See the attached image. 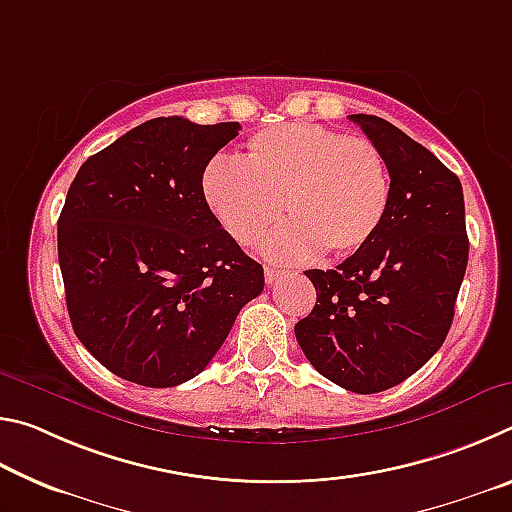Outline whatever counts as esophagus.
Masks as SVG:
<instances>
[{
    "label": "esophagus",
    "mask_w": 512,
    "mask_h": 512,
    "mask_svg": "<svg viewBox=\"0 0 512 512\" xmlns=\"http://www.w3.org/2000/svg\"><path fill=\"white\" fill-rule=\"evenodd\" d=\"M282 275H284L282 268H271V266L264 268V277H266L268 284H273V282L277 280V277H282Z\"/></svg>",
    "instance_id": "34e87169"
}]
</instances>
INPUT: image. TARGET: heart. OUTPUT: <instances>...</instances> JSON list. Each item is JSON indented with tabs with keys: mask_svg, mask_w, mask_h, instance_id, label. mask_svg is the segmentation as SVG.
<instances>
[{
	"mask_svg": "<svg viewBox=\"0 0 512 512\" xmlns=\"http://www.w3.org/2000/svg\"><path fill=\"white\" fill-rule=\"evenodd\" d=\"M201 189L241 246H255L284 205L291 221L266 244L275 259L357 253L377 235L391 203V178L375 144L307 121L255 133L239 162L207 164Z\"/></svg>",
	"mask_w": 512,
	"mask_h": 512,
	"instance_id": "heart-1",
	"label": "heart"
}]
</instances>
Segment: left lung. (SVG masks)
<instances>
[{
    "label": "left lung",
    "mask_w": 512,
    "mask_h": 512,
    "mask_svg": "<svg viewBox=\"0 0 512 512\" xmlns=\"http://www.w3.org/2000/svg\"><path fill=\"white\" fill-rule=\"evenodd\" d=\"M350 119L384 155L391 203L366 246L329 271H305L316 307L296 339L320 375L370 395L411 377L447 339L470 241L456 173L391 121Z\"/></svg>",
    "instance_id": "left-lung-1"
}]
</instances>
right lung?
<instances>
[{"instance_id": "add662e5", "label": "right lung", "mask_w": 512, "mask_h": 512, "mask_svg": "<svg viewBox=\"0 0 512 512\" xmlns=\"http://www.w3.org/2000/svg\"><path fill=\"white\" fill-rule=\"evenodd\" d=\"M237 121H144L81 164L58 219V262L79 341L117 377H196L264 289V268L210 212L205 167Z\"/></svg>"}]
</instances>
